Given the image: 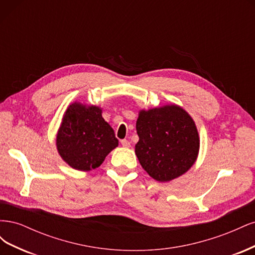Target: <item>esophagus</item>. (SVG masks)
Wrapping results in <instances>:
<instances>
[{
  "label": "esophagus",
  "mask_w": 255,
  "mask_h": 255,
  "mask_svg": "<svg viewBox=\"0 0 255 255\" xmlns=\"http://www.w3.org/2000/svg\"><path fill=\"white\" fill-rule=\"evenodd\" d=\"M121 144H122V146H125V148H128V146H129V142L127 139H122Z\"/></svg>",
  "instance_id": "1"
}]
</instances>
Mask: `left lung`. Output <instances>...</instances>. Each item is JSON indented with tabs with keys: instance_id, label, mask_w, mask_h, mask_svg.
I'll return each instance as SVG.
<instances>
[{
	"instance_id": "left-lung-1",
	"label": "left lung",
	"mask_w": 255,
	"mask_h": 255,
	"mask_svg": "<svg viewBox=\"0 0 255 255\" xmlns=\"http://www.w3.org/2000/svg\"><path fill=\"white\" fill-rule=\"evenodd\" d=\"M139 141L135 153L148 174L169 182L189 170L199 153L195 121L177 105L140 111L136 122Z\"/></svg>"
}]
</instances>
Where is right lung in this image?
Listing matches in <instances>:
<instances>
[{"mask_svg":"<svg viewBox=\"0 0 255 255\" xmlns=\"http://www.w3.org/2000/svg\"><path fill=\"white\" fill-rule=\"evenodd\" d=\"M59 155L76 170L89 171L101 165L118 145L114 129L102 117L98 106L75 102L68 107L58 129Z\"/></svg>","mask_w":255,"mask_h":255,"instance_id":"add662e5","label":"right lung"}]
</instances>
